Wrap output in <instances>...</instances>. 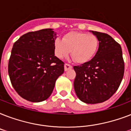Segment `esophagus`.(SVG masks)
I'll return each instance as SVG.
<instances>
[{
  "label": "esophagus",
  "instance_id": "obj_1",
  "mask_svg": "<svg viewBox=\"0 0 131 131\" xmlns=\"http://www.w3.org/2000/svg\"><path fill=\"white\" fill-rule=\"evenodd\" d=\"M71 69H72V66L71 65V64H64V71H67L68 70Z\"/></svg>",
  "mask_w": 131,
  "mask_h": 131
}]
</instances>
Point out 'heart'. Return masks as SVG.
I'll use <instances>...</instances> for the list:
<instances>
[{
    "mask_svg": "<svg viewBox=\"0 0 131 131\" xmlns=\"http://www.w3.org/2000/svg\"><path fill=\"white\" fill-rule=\"evenodd\" d=\"M99 47V40L92 34L78 31L65 34L62 40L56 38L53 41V51L57 58L67 57L71 51V56L76 62L85 64L93 59Z\"/></svg>",
    "mask_w": 131,
    "mask_h": 131,
    "instance_id": "b5f03b06",
    "label": "heart"
}]
</instances>
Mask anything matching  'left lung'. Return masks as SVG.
<instances>
[{
	"label": "left lung",
	"mask_w": 131,
	"mask_h": 131,
	"mask_svg": "<svg viewBox=\"0 0 131 131\" xmlns=\"http://www.w3.org/2000/svg\"><path fill=\"white\" fill-rule=\"evenodd\" d=\"M99 40L96 56L87 63L74 66V89L78 97L88 104L108 100L120 86L124 73L121 46L109 35L92 30Z\"/></svg>",
	"instance_id": "obj_1"
}]
</instances>
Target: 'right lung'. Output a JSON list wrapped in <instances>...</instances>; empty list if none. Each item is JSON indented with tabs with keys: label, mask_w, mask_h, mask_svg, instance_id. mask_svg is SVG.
Returning a JSON list of instances; mask_svg holds the SVG:
<instances>
[{
	"label": "right lung",
	"mask_w": 131,
	"mask_h": 131,
	"mask_svg": "<svg viewBox=\"0 0 131 131\" xmlns=\"http://www.w3.org/2000/svg\"><path fill=\"white\" fill-rule=\"evenodd\" d=\"M55 39V32L47 28L24 34L13 44L8 73L13 88L24 99H47L64 73V63L54 56Z\"/></svg>",
	"instance_id": "1"
}]
</instances>
